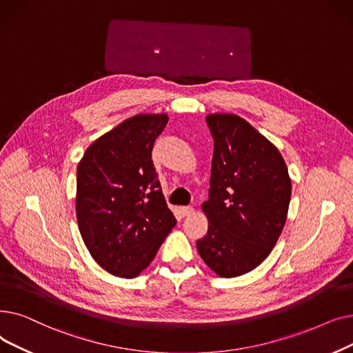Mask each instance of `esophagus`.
Returning a JSON list of instances; mask_svg holds the SVG:
<instances>
[{
  "instance_id": "esophagus-1",
  "label": "esophagus",
  "mask_w": 353,
  "mask_h": 353,
  "mask_svg": "<svg viewBox=\"0 0 353 353\" xmlns=\"http://www.w3.org/2000/svg\"><path fill=\"white\" fill-rule=\"evenodd\" d=\"M179 212H181V215L182 216H188V215H191V214H194V208L192 207H181L179 208Z\"/></svg>"
}]
</instances>
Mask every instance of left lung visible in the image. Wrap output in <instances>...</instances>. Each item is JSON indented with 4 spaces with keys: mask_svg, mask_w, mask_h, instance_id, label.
<instances>
[{
    "mask_svg": "<svg viewBox=\"0 0 353 353\" xmlns=\"http://www.w3.org/2000/svg\"><path fill=\"white\" fill-rule=\"evenodd\" d=\"M214 138L208 231L196 241L201 259L220 277L254 270L276 245L292 196V179L279 149L234 113H211Z\"/></svg>",
    "mask_w": 353,
    "mask_h": 353,
    "instance_id": "8db88e82",
    "label": "left lung"
}]
</instances>
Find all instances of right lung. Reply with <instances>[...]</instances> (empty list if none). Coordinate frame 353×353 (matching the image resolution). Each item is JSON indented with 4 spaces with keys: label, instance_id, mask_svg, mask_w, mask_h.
I'll return each mask as SVG.
<instances>
[{
    "label": "right lung",
    "instance_id": "right-lung-1",
    "mask_svg": "<svg viewBox=\"0 0 353 353\" xmlns=\"http://www.w3.org/2000/svg\"><path fill=\"white\" fill-rule=\"evenodd\" d=\"M166 123V113L132 116L96 139L77 165L80 236L113 276H139L176 224L152 163Z\"/></svg>",
    "mask_w": 353,
    "mask_h": 353
}]
</instances>
